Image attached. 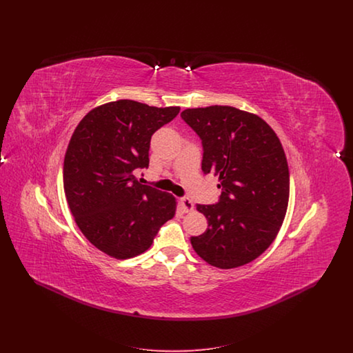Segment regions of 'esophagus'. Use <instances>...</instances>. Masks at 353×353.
I'll return each instance as SVG.
<instances>
[{
  "instance_id": "34e87169",
  "label": "esophagus",
  "mask_w": 353,
  "mask_h": 353,
  "mask_svg": "<svg viewBox=\"0 0 353 353\" xmlns=\"http://www.w3.org/2000/svg\"><path fill=\"white\" fill-rule=\"evenodd\" d=\"M180 203H181V208H183V210H184L185 213H190V212L194 209L193 202L190 201L189 199H181Z\"/></svg>"
}]
</instances>
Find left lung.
Instances as JSON below:
<instances>
[{
	"mask_svg": "<svg viewBox=\"0 0 353 353\" xmlns=\"http://www.w3.org/2000/svg\"><path fill=\"white\" fill-rule=\"evenodd\" d=\"M181 118L201 137L202 170L217 174L222 188L217 205H196L208 229L190 243L210 266L248 265L285 219L290 173L282 143L263 119L230 105L186 108Z\"/></svg>",
	"mask_w": 353,
	"mask_h": 353,
	"instance_id": "8db88e82",
	"label": "left lung"
}]
</instances>
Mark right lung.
Here are the masks:
<instances>
[{"mask_svg":"<svg viewBox=\"0 0 353 353\" xmlns=\"http://www.w3.org/2000/svg\"><path fill=\"white\" fill-rule=\"evenodd\" d=\"M179 112L180 107L108 101L87 112L70 139L63 163L68 208L84 236L111 258L147 252L174 216L176 199L140 184L134 172L148 168L152 134Z\"/></svg>","mask_w":353,"mask_h":353,"instance_id":"1","label":"right lung"}]
</instances>
